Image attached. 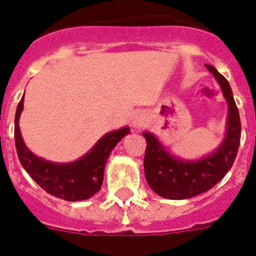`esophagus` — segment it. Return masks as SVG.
<instances>
[{
	"label": "esophagus",
	"instance_id": "1",
	"mask_svg": "<svg viewBox=\"0 0 256 256\" xmlns=\"http://www.w3.org/2000/svg\"><path fill=\"white\" fill-rule=\"evenodd\" d=\"M145 122H146V116L142 112H134L130 116V124L134 128H140L141 126H144Z\"/></svg>",
	"mask_w": 256,
	"mask_h": 256
}]
</instances>
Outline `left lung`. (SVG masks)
<instances>
[{"label": "left lung", "instance_id": "left-lung-1", "mask_svg": "<svg viewBox=\"0 0 256 256\" xmlns=\"http://www.w3.org/2000/svg\"><path fill=\"white\" fill-rule=\"evenodd\" d=\"M206 67L218 82L228 107L226 134L220 146L198 160H182L166 150L153 134H142L146 140L145 178L150 189L164 198L186 200L205 193L224 178L236 157L240 142V118L232 87L214 67L209 64Z\"/></svg>", "mask_w": 256, "mask_h": 256}]
</instances>
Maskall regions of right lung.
I'll list each match as a JSON object with an SVG mask.
<instances>
[{"label":"right lung","instance_id":"1","mask_svg":"<svg viewBox=\"0 0 256 256\" xmlns=\"http://www.w3.org/2000/svg\"><path fill=\"white\" fill-rule=\"evenodd\" d=\"M24 110V96L18 104L14 120V138L18 158L30 177L47 193L66 201L88 200L102 188L104 168L110 153L124 136L130 134V126L106 134L86 153L72 162H52L30 150L20 130V116Z\"/></svg>","mask_w":256,"mask_h":256}]
</instances>
